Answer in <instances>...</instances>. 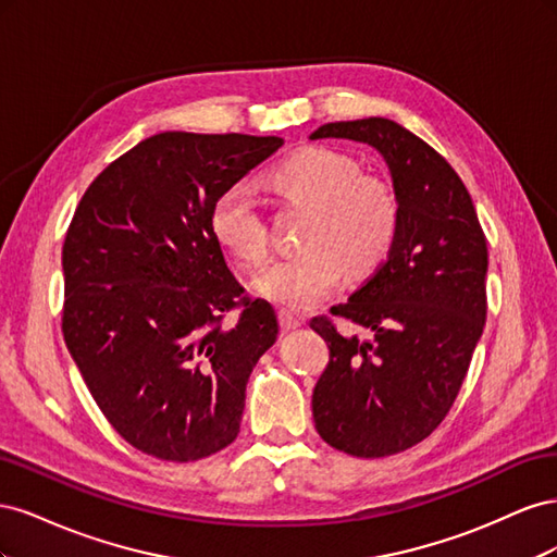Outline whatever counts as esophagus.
Listing matches in <instances>:
<instances>
[{
  "label": "esophagus",
  "mask_w": 557,
  "mask_h": 557,
  "mask_svg": "<svg viewBox=\"0 0 557 557\" xmlns=\"http://www.w3.org/2000/svg\"><path fill=\"white\" fill-rule=\"evenodd\" d=\"M278 320H281V327H283L285 332H293V330L305 325V320L293 315V313H288V311H281V313H278Z\"/></svg>",
  "instance_id": "1"
}]
</instances>
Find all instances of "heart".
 <instances>
[{"instance_id":"b5f03b06","label":"heart","mask_w":557,"mask_h":557,"mask_svg":"<svg viewBox=\"0 0 557 557\" xmlns=\"http://www.w3.org/2000/svg\"><path fill=\"white\" fill-rule=\"evenodd\" d=\"M362 174L356 158L323 146L299 150L269 170L272 193L309 215L299 230L301 250L260 269L252 290L283 311H309L334 290L342 272L352 278L374 272L395 244L399 201L391 183ZM209 230L234 258H264V221L246 185L234 183L215 195Z\"/></svg>"}]
</instances>
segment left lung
Returning a JSON list of instances; mask_svg holds the SVG:
<instances>
[{"instance_id": "obj_1", "label": "left lung", "mask_w": 557, "mask_h": 557, "mask_svg": "<svg viewBox=\"0 0 557 557\" xmlns=\"http://www.w3.org/2000/svg\"><path fill=\"white\" fill-rule=\"evenodd\" d=\"M309 139L372 146L399 201L387 260L332 309L372 339L311 320L330 346L311 399L318 434L356 458H385L430 436L460 393L485 325L487 246L460 176L407 127L362 117L320 125Z\"/></svg>"}]
</instances>
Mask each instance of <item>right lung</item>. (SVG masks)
I'll use <instances>...</instances> for the list:
<instances>
[{"instance_id":"obj_1","label":"right lung","mask_w":557,"mask_h":557,"mask_svg":"<svg viewBox=\"0 0 557 557\" xmlns=\"http://www.w3.org/2000/svg\"><path fill=\"white\" fill-rule=\"evenodd\" d=\"M281 146L156 134L90 183L66 230V348L113 430L153 458L193 462L237 440L248 376L278 320L269 301L244 297L209 209ZM234 306L238 325L223 329Z\"/></svg>"}]
</instances>
